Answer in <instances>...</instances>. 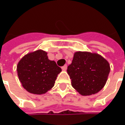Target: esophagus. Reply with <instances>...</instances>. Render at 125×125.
I'll return each mask as SVG.
<instances>
[{
  "label": "esophagus",
  "mask_w": 125,
  "mask_h": 125,
  "mask_svg": "<svg viewBox=\"0 0 125 125\" xmlns=\"http://www.w3.org/2000/svg\"><path fill=\"white\" fill-rule=\"evenodd\" d=\"M67 68H68V65H64L63 67H62V69L63 71H65L67 70Z\"/></svg>",
  "instance_id": "34e87169"
}]
</instances>
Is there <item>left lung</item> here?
I'll return each mask as SVG.
<instances>
[{"mask_svg": "<svg viewBox=\"0 0 125 125\" xmlns=\"http://www.w3.org/2000/svg\"><path fill=\"white\" fill-rule=\"evenodd\" d=\"M110 65L104 58L89 52H76L68 67L72 86L83 96L98 92L104 86L110 72Z\"/></svg>", "mask_w": 125, "mask_h": 125, "instance_id": "1", "label": "left lung"}]
</instances>
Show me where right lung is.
<instances>
[{"label":"right lung","instance_id":"1","mask_svg":"<svg viewBox=\"0 0 125 125\" xmlns=\"http://www.w3.org/2000/svg\"><path fill=\"white\" fill-rule=\"evenodd\" d=\"M46 52L37 50L28 53L19 61L17 73L23 88L30 93H46L54 86L57 74L62 69L51 61Z\"/></svg>","mask_w":125,"mask_h":125}]
</instances>
